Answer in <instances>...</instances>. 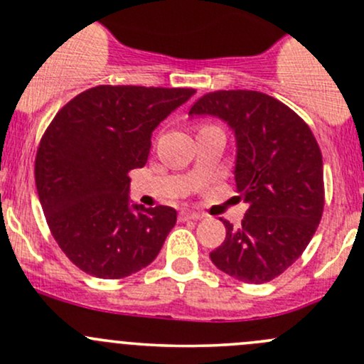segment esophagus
I'll return each instance as SVG.
<instances>
[{"mask_svg": "<svg viewBox=\"0 0 364 364\" xmlns=\"http://www.w3.org/2000/svg\"><path fill=\"white\" fill-rule=\"evenodd\" d=\"M202 218V214L193 213V210H181V213H179V221H197V219Z\"/></svg>", "mask_w": 364, "mask_h": 364, "instance_id": "1", "label": "esophagus"}]
</instances>
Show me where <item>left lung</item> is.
Listing matches in <instances>:
<instances>
[{
	"label": "left lung",
	"mask_w": 364,
	"mask_h": 364,
	"mask_svg": "<svg viewBox=\"0 0 364 364\" xmlns=\"http://www.w3.org/2000/svg\"><path fill=\"white\" fill-rule=\"evenodd\" d=\"M191 115H218L235 131V181L247 203L242 226L223 219L226 238L210 261L245 283L271 282L301 257L325 205L323 159L309 126L279 100L250 90L213 91Z\"/></svg>",
	"instance_id": "left-lung-1"
}]
</instances>
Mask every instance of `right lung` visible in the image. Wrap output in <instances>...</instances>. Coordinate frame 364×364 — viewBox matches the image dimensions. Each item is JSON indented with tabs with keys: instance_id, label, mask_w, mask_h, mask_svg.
I'll return each mask as SVG.
<instances>
[{
	"instance_id": "add662e5",
	"label": "right lung",
	"mask_w": 364,
	"mask_h": 364,
	"mask_svg": "<svg viewBox=\"0 0 364 364\" xmlns=\"http://www.w3.org/2000/svg\"><path fill=\"white\" fill-rule=\"evenodd\" d=\"M193 93L95 86L63 105L46 127L36 154V188L51 235L79 269L126 278L161 252L176 210L131 207L127 174L146 164L151 131Z\"/></svg>"
}]
</instances>
